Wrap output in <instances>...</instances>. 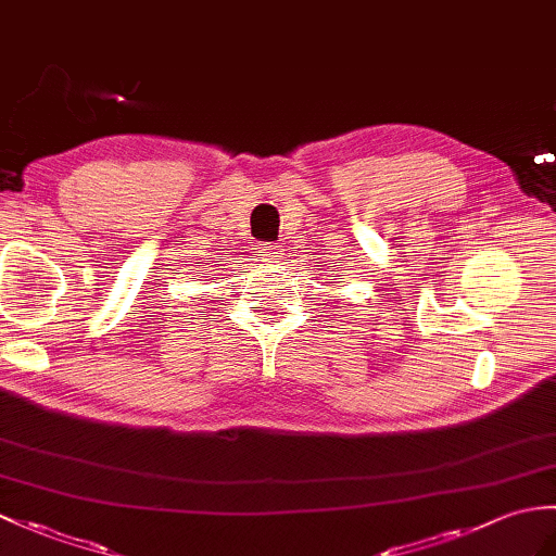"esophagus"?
Returning a JSON list of instances; mask_svg holds the SVG:
<instances>
[{"mask_svg":"<svg viewBox=\"0 0 556 556\" xmlns=\"http://www.w3.org/2000/svg\"><path fill=\"white\" fill-rule=\"evenodd\" d=\"M257 253H261L263 261H267V263L279 261V257H281V249H279V247H273V243H263L261 251H257Z\"/></svg>","mask_w":556,"mask_h":556,"instance_id":"esophagus-1","label":"esophagus"}]
</instances>
